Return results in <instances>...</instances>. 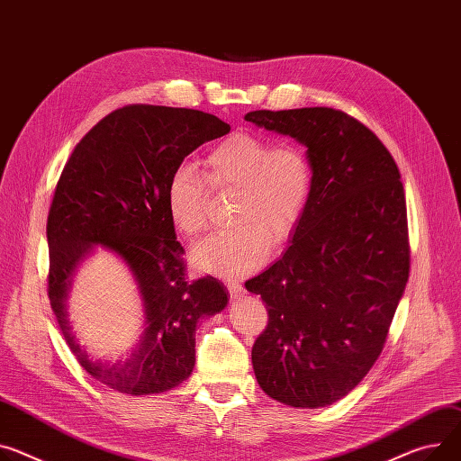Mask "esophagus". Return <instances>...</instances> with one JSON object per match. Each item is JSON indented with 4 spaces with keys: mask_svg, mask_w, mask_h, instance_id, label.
<instances>
[{
    "mask_svg": "<svg viewBox=\"0 0 461 461\" xmlns=\"http://www.w3.org/2000/svg\"><path fill=\"white\" fill-rule=\"evenodd\" d=\"M227 288H229V294H230V297H232V299H238V297H241V295L245 294L243 286H241V285H238V282H230V285H229Z\"/></svg>",
    "mask_w": 461,
    "mask_h": 461,
    "instance_id": "34e87169",
    "label": "esophagus"
}]
</instances>
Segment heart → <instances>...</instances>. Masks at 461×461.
Listing matches in <instances>:
<instances>
[{"instance_id": "obj_1", "label": "heart", "mask_w": 461, "mask_h": 461, "mask_svg": "<svg viewBox=\"0 0 461 461\" xmlns=\"http://www.w3.org/2000/svg\"><path fill=\"white\" fill-rule=\"evenodd\" d=\"M203 174L192 164H179L166 185V212L173 229L197 238L206 227V201L214 192H238L232 230L214 234L195 245V267L220 276L257 271L271 247L286 245L297 232L310 203L313 171L297 144L275 146L253 132H234L212 148Z\"/></svg>"}]
</instances>
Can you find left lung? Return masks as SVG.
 I'll use <instances>...</instances> for the list:
<instances>
[{"instance_id":"left-lung-1","label":"left lung","mask_w":461,"mask_h":461,"mask_svg":"<svg viewBox=\"0 0 461 461\" xmlns=\"http://www.w3.org/2000/svg\"><path fill=\"white\" fill-rule=\"evenodd\" d=\"M245 120L306 146L313 186L292 243L245 282L267 325L253 345L264 392L294 408L343 399L378 360L410 275L399 167L362 122L329 107Z\"/></svg>"}]
</instances>
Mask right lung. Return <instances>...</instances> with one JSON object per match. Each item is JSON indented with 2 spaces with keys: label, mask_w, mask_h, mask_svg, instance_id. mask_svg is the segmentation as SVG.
<instances>
[{
  "label": "right lung",
  "mask_w": 461,
  "mask_h": 461,
  "mask_svg": "<svg viewBox=\"0 0 461 461\" xmlns=\"http://www.w3.org/2000/svg\"><path fill=\"white\" fill-rule=\"evenodd\" d=\"M230 131L194 109L127 104L97 122L69 155L48 216V297L81 367L127 395L164 393L195 366V327L227 306L214 276L186 278L185 249L166 212L169 173L194 149ZM94 244L131 269L147 306V330L125 363H94L65 312L71 275Z\"/></svg>",
  "instance_id": "right-lung-1"
}]
</instances>
